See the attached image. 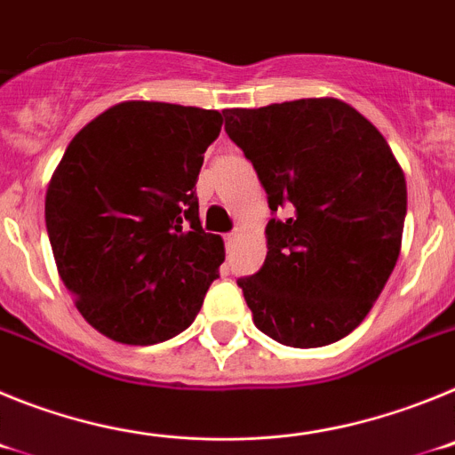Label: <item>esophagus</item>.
Segmentation results:
<instances>
[{
	"instance_id": "esophagus-1",
	"label": "esophagus",
	"mask_w": 455,
	"mask_h": 455,
	"mask_svg": "<svg viewBox=\"0 0 455 455\" xmlns=\"http://www.w3.org/2000/svg\"><path fill=\"white\" fill-rule=\"evenodd\" d=\"M236 236H239V230H235V232H228V235H225V243H228V248H230L232 243H235V241H236Z\"/></svg>"
}]
</instances>
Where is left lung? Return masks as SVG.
Masks as SVG:
<instances>
[{"label": "left lung", "instance_id": "obj_1", "mask_svg": "<svg viewBox=\"0 0 455 455\" xmlns=\"http://www.w3.org/2000/svg\"><path fill=\"white\" fill-rule=\"evenodd\" d=\"M225 132L251 159L268 207L267 259L236 284L252 323L284 347L315 348L363 323L399 259L405 175L351 104L307 98L225 108Z\"/></svg>", "mask_w": 455, "mask_h": 455}]
</instances>
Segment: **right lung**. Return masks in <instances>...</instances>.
<instances>
[{
    "mask_svg": "<svg viewBox=\"0 0 455 455\" xmlns=\"http://www.w3.org/2000/svg\"><path fill=\"white\" fill-rule=\"evenodd\" d=\"M223 114L130 100L77 132L45 196L63 284L108 339L150 347L180 335L225 259L203 230L196 182Z\"/></svg>",
    "mask_w": 455,
    "mask_h": 455,
    "instance_id": "right-lung-1",
    "label": "right lung"
}]
</instances>
